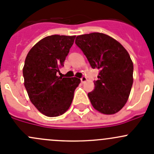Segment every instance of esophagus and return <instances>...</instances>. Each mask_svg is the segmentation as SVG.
Here are the masks:
<instances>
[{"label": "esophagus", "instance_id": "1", "mask_svg": "<svg viewBox=\"0 0 154 154\" xmlns=\"http://www.w3.org/2000/svg\"><path fill=\"white\" fill-rule=\"evenodd\" d=\"M86 80H87V78L86 77H83L81 79H80V80H81L82 83H84V82H86Z\"/></svg>", "mask_w": 154, "mask_h": 154}]
</instances>
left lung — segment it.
<instances>
[{
    "mask_svg": "<svg viewBox=\"0 0 154 154\" xmlns=\"http://www.w3.org/2000/svg\"><path fill=\"white\" fill-rule=\"evenodd\" d=\"M75 43L91 68L99 69L94 89L88 93L92 106L105 115L120 111L128 100L133 83V64L127 50L101 32L77 35Z\"/></svg>",
    "mask_w": 154,
    "mask_h": 154,
    "instance_id": "8db88e82",
    "label": "left lung"
}]
</instances>
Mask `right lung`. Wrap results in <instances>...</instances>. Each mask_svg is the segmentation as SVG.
<instances>
[{
    "label": "right lung",
    "instance_id": "right-lung-1",
    "mask_svg": "<svg viewBox=\"0 0 154 154\" xmlns=\"http://www.w3.org/2000/svg\"><path fill=\"white\" fill-rule=\"evenodd\" d=\"M76 35H52L45 37L29 51L23 68L24 86L31 103L48 117L66 112L71 104L77 77L57 75L63 66Z\"/></svg>",
    "mask_w": 154,
    "mask_h": 154
}]
</instances>
